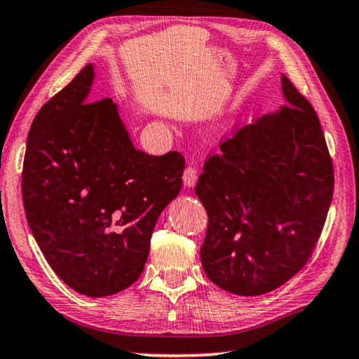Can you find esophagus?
I'll return each mask as SVG.
<instances>
[{
	"mask_svg": "<svg viewBox=\"0 0 359 359\" xmlns=\"http://www.w3.org/2000/svg\"><path fill=\"white\" fill-rule=\"evenodd\" d=\"M182 179H184V184L189 187H195L196 180H198V170L194 165H187L185 170H184V175H182Z\"/></svg>",
	"mask_w": 359,
	"mask_h": 359,
	"instance_id": "1",
	"label": "esophagus"
}]
</instances>
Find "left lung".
<instances>
[{"label": "left lung", "instance_id": "1", "mask_svg": "<svg viewBox=\"0 0 359 359\" xmlns=\"http://www.w3.org/2000/svg\"><path fill=\"white\" fill-rule=\"evenodd\" d=\"M282 90L287 104L221 142L195 187L208 212L203 269L233 295H263L302 271L332 201L334 165L318 114L285 76Z\"/></svg>", "mask_w": 359, "mask_h": 359}]
</instances>
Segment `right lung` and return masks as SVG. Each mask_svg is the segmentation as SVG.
<instances>
[{
    "mask_svg": "<svg viewBox=\"0 0 359 359\" xmlns=\"http://www.w3.org/2000/svg\"><path fill=\"white\" fill-rule=\"evenodd\" d=\"M93 67L41 106L22 168L25 217L51 269L101 298L143 272L159 214L182 189L185 158L132 147L111 98L92 101Z\"/></svg>",
    "mask_w": 359,
    "mask_h": 359,
    "instance_id": "1",
    "label": "right lung"
}]
</instances>
